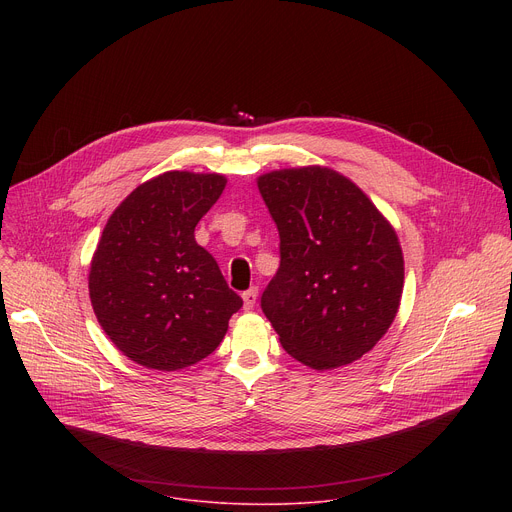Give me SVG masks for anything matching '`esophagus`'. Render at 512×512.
Masks as SVG:
<instances>
[{"mask_svg": "<svg viewBox=\"0 0 512 512\" xmlns=\"http://www.w3.org/2000/svg\"><path fill=\"white\" fill-rule=\"evenodd\" d=\"M257 296H259V289L257 287H251L247 291H243V304H245V310H251L257 302Z\"/></svg>", "mask_w": 512, "mask_h": 512, "instance_id": "1", "label": "esophagus"}]
</instances>
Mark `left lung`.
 Wrapping results in <instances>:
<instances>
[{
    "instance_id": "obj_1",
    "label": "left lung",
    "mask_w": 512,
    "mask_h": 512,
    "mask_svg": "<svg viewBox=\"0 0 512 512\" xmlns=\"http://www.w3.org/2000/svg\"><path fill=\"white\" fill-rule=\"evenodd\" d=\"M279 231V269L261 308L287 354L316 371L369 352L393 324L403 294L395 229L346 176L289 168L259 176Z\"/></svg>"
}]
</instances>
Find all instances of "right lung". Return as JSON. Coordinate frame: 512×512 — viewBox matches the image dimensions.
I'll list each match as a JSON object with an SVG mask.
<instances>
[{"mask_svg":"<svg viewBox=\"0 0 512 512\" xmlns=\"http://www.w3.org/2000/svg\"><path fill=\"white\" fill-rule=\"evenodd\" d=\"M227 186L221 174L164 172L109 216L89 296L111 342L145 369L178 371L216 350L243 300L194 229Z\"/></svg>","mask_w":512,"mask_h":512,"instance_id":"obj_1","label":"right lung"}]
</instances>
